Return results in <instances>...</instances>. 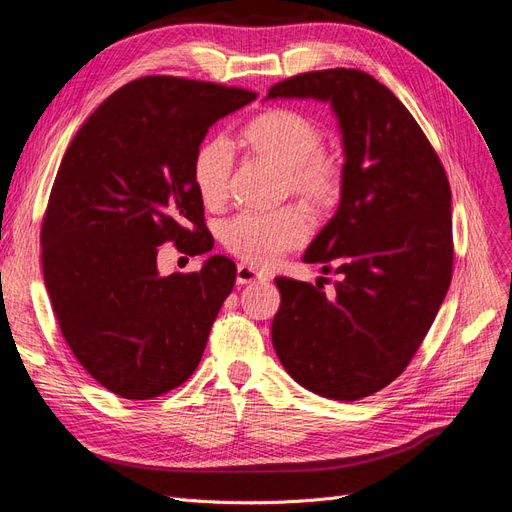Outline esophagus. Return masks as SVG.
<instances>
[{
  "label": "esophagus",
  "instance_id": "1",
  "mask_svg": "<svg viewBox=\"0 0 512 512\" xmlns=\"http://www.w3.org/2000/svg\"><path fill=\"white\" fill-rule=\"evenodd\" d=\"M262 275L254 269V267H247V265H239L237 267V284H254L260 282Z\"/></svg>",
  "mask_w": 512,
  "mask_h": 512
}]
</instances>
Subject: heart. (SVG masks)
Listing matches in <instances>:
<instances>
[{
    "instance_id": "obj_1",
    "label": "heart",
    "mask_w": 512,
    "mask_h": 512,
    "mask_svg": "<svg viewBox=\"0 0 512 512\" xmlns=\"http://www.w3.org/2000/svg\"><path fill=\"white\" fill-rule=\"evenodd\" d=\"M241 143L256 158L284 173V192L314 211L337 205L344 192V166L322 149L318 123L292 108H269L245 123ZM235 153L226 138H211L194 158V185L205 205L218 207L228 196ZM309 237V218L299 207L273 213L245 211L222 226V243L247 265L271 267Z\"/></svg>"
}]
</instances>
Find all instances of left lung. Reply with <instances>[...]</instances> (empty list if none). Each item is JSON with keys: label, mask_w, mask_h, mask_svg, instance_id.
<instances>
[{"label": "left lung", "mask_w": 512, "mask_h": 512, "mask_svg": "<svg viewBox=\"0 0 512 512\" xmlns=\"http://www.w3.org/2000/svg\"><path fill=\"white\" fill-rule=\"evenodd\" d=\"M267 98L329 102L346 153L342 200L303 256L339 280L327 294L275 277L273 348L307 391L356 401L408 367L451 286V185L408 108L367 72L297 74Z\"/></svg>", "instance_id": "left-lung-1"}]
</instances>
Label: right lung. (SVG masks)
Segmentation results:
<instances>
[{
  "label": "right lung",
  "instance_id": "add662e5",
  "mask_svg": "<svg viewBox=\"0 0 512 512\" xmlns=\"http://www.w3.org/2000/svg\"><path fill=\"white\" fill-rule=\"evenodd\" d=\"M252 100L239 87L143 76L89 115L59 164L40 230L46 292L76 359L119 397L188 380L235 286L226 256L162 277L158 250L213 247L194 158L213 123Z\"/></svg>",
  "mask_w": 512,
  "mask_h": 512
}]
</instances>
